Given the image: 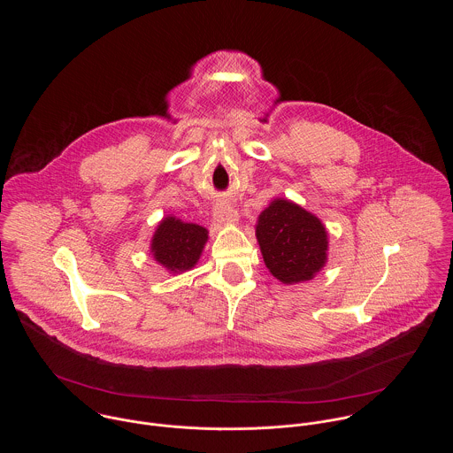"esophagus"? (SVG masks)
Here are the masks:
<instances>
[{
    "mask_svg": "<svg viewBox=\"0 0 453 453\" xmlns=\"http://www.w3.org/2000/svg\"><path fill=\"white\" fill-rule=\"evenodd\" d=\"M214 221L221 225H237L239 223V212L230 205L228 200H218L214 205Z\"/></svg>",
    "mask_w": 453,
    "mask_h": 453,
    "instance_id": "1",
    "label": "esophagus"
}]
</instances>
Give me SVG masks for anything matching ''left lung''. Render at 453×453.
<instances>
[{"instance_id":"1","label":"left lung","mask_w":453,"mask_h":453,"mask_svg":"<svg viewBox=\"0 0 453 453\" xmlns=\"http://www.w3.org/2000/svg\"><path fill=\"white\" fill-rule=\"evenodd\" d=\"M259 251L268 272L282 284L312 280L327 261L323 221L288 198H273L257 221Z\"/></svg>"}]
</instances>
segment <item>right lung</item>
Listing matches in <instances>:
<instances>
[{"instance_id":"obj_1","label":"right lung","mask_w":453,"mask_h":453,"mask_svg":"<svg viewBox=\"0 0 453 453\" xmlns=\"http://www.w3.org/2000/svg\"><path fill=\"white\" fill-rule=\"evenodd\" d=\"M209 239V232L195 223H185L176 216H165L155 228L150 253L169 273L192 270Z\"/></svg>"}]
</instances>
